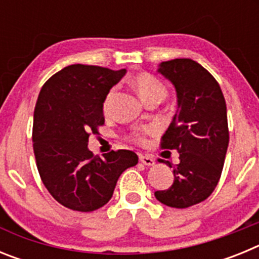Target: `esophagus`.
<instances>
[{
  "label": "esophagus",
  "instance_id": "obj_1",
  "mask_svg": "<svg viewBox=\"0 0 259 259\" xmlns=\"http://www.w3.org/2000/svg\"><path fill=\"white\" fill-rule=\"evenodd\" d=\"M140 161L143 162L144 164H145V166H153V164H154V159H153L152 157H150V155H144V154H140Z\"/></svg>",
  "mask_w": 259,
  "mask_h": 259
}]
</instances>
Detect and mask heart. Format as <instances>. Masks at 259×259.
Segmentation results:
<instances>
[{"instance_id": "1", "label": "heart", "mask_w": 259, "mask_h": 259, "mask_svg": "<svg viewBox=\"0 0 259 259\" xmlns=\"http://www.w3.org/2000/svg\"><path fill=\"white\" fill-rule=\"evenodd\" d=\"M132 84H134L137 93L140 95L141 100H143L145 104L146 102L152 101V100H159V101H162V100H164V98L167 97V88L164 87V84L162 83L161 80H158L157 77L148 74V72H140V74L135 75V76L132 77ZM114 96H115V91H114V89H110L104 100L105 113L109 110ZM145 134H148L146 130L134 132V134L131 135V140L139 144L144 143V136H145Z\"/></svg>"}]
</instances>
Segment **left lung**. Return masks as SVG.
<instances>
[{
  "mask_svg": "<svg viewBox=\"0 0 259 259\" xmlns=\"http://www.w3.org/2000/svg\"><path fill=\"white\" fill-rule=\"evenodd\" d=\"M158 71L175 85L179 110L161 139L162 149L178 150L174 183L154 192L159 202L185 209L206 200L221 179L230 131L227 107L218 81L189 58L162 62Z\"/></svg>",
  "mask_w": 259,
  "mask_h": 259,
  "instance_id": "8db88e82",
  "label": "left lung"
}]
</instances>
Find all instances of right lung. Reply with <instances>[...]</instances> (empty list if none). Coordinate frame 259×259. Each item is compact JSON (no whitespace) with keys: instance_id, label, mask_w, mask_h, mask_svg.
Segmentation results:
<instances>
[{"instance_id":"add662e5","label":"right lung","mask_w":259,"mask_h":259,"mask_svg":"<svg viewBox=\"0 0 259 259\" xmlns=\"http://www.w3.org/2000/svg\"><path fill=\"white\" fill-rule=\"evenodd\" d=\"M124 74L125 70L71 65L41 88L32 128L36 164L53 198L67 209L89 212L106 205L119 176L139 162L131 150L98 157L88 149L91 134L105 124V97Z\"/></svg>"}]
</instances>
